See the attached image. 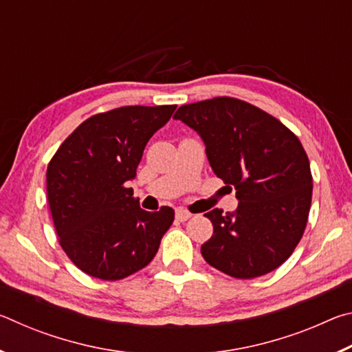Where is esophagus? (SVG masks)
I'll return each mask as SVG.
<instances>
[{
  "label": "esophagus",
  "instance_id": "esophagus-1",
  "mask_svg": "<svg viewBox=\"0 0 352 352\" xmlns=\"http://www.w3.org/2000/svg\"><path fill=\"white\" fill-rule=\"evenodd\" d=\"M190 216H192V214H190L186 210H182V208H180V210L175 211V217H177L178 222H186L188 219H190Z\"/></svg>",
  "mask_w": 352,
  "mask_h": 352
}]
</instances>
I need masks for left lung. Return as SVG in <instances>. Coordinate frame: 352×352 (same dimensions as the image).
Wrapping results in <instances>:
<instances>
[{
    "label": "left lung",
    "instance_id": "obj_1",
    "mask_svg": "<svg viewBox=\"0 0 352 352\" xmlns=\"http://www.w3.org/2000/svg\"><path fill=\"white\" fill-rule=\"evenodd\" d=\"M174 119L199 133L214 174L239 200L234 212L205 214L214 233L201 256L239 279L278 269L302 237L311 210V166L300 140L269 113L233 98L182 105Z\"/></svg>",
    "mask_w": 352,
    "mask_h": 352
}]
</instances>
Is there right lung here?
<instances>
[{
    "mask_svg": "<svg viewBox=\"0 0 352 352\" xmlns=\"http://www.w3.org/2000/svg\"><path fill=\"white\" fill-rule=\"evenodd\" d=\"M175 109L135 105L94 115L47 164V201L58 242L87 275L116 281L144 269L157 254L174 210H141L129 182L148 140Z\"/></svg>",
    "mask_w": 352,
    "mask_h": 352,
    "instance_id": "obj_1",
    "label": "right lung"
}]
</instances>
